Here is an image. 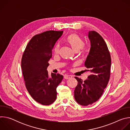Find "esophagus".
Masks as SVG:
<instances>
[{
    "label": "esophagus",
    "mask_w": 130,
    "mask_h": 130,
    "mask_svg": "<svg viewBox=\"0 0 130 130\" xmlns=\"http://www.w3.org/2000/svg\"><path fill=\"white\" fill-rule=\"evenodd\" d=\"M64 78L65 79H68L71 78V76L70 75H65L64 76Z\"/></svg>",
    "instance_id": "34e87169"
}]
</instances>
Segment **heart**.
Here are the masks:
<instances>
[{"label": "heart", "mask_w": 130, "mask_h": 130, "mask_svg": "<svg viewBox=\"0 0 130 130\" xmlns=\"http://www.w3.org/2000/svg\"><path fill=\"white\" fill-rule=\"evenodd\" d=\"M66 41L69 44L72 49L75 52L79 51L84 45V41L80 36L77 34L73 33L68 35L66 39ZM59 45L57 44L54 48V52L55 54L59 53Z\"/></svg>", "instance_id": "1"}]
</instances>
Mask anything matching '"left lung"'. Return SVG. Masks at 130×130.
Wrapping results in <instances>:
<instances>
[{"instance_id":"left-lung-1","label":"left lung","mask_w":130,"mask_h":130,"mask_svg":"<svg viewBox=\"0 0 130 130\" xmlns=\"http://www.w3.org/2000/svg\"><path fill=\"white\" fill-rule=\"evenodd\" d=\"M88 35L90 49L84 65L91 74L84 81L75 77L78 81L75 99L83 106L91 104L101 97L109 79L111 65L110 53L102 37L95 31H89Z\"/></svg>"}]
</instances>
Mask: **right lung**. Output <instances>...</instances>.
<instances>
[{"label":"right lung","instance_id":"1","mask_svg":"<svg viewBox=\"0 0 130 130\" xmlns=\"http://www.w3.org/2000/svg\"><path fill=\"white\" fill-rule=\"evenodd\" d=\"M63 31H47L34 36L23 53L21 66L26 88L34 100L42 105L52 104L57 98V87L63 80L59 73L47 70L52 50Z\"/></svg>","mask_w":130,"mask_h":130}]
</instances>
